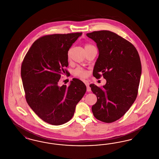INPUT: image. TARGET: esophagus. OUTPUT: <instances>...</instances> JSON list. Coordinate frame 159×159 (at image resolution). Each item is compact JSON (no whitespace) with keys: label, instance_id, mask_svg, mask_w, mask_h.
Instances as JSON below:
<instances>
[{"label":"esophagus","instance_id":"1","mask_svg":"<svg viewBox=\"0 0 159 159\" xmlns=\"http://www.w3.org/2000/svg\"><path fill=\"white\" fill-rule=\"evenodd\" d=\"M84 83H85V84H86V88H87V91L88 92H91V88H90V86H89V83L88 82H87V81H84Z\"/></svg>","mask_w":159,"mask_h":159}]
</instances>
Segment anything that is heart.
Returning a JSON list of instances; mask_svg holds the SVG:
<instances>
[{
  "label": "heart",
  "instance_id": "b5f03b06",
  "mask_svg": "<svg viewBox=\"0 0 159 159\" xmlns=\"http://www.w3.org/2000/svg\"><path fill=\"white\" fill-rule=\"evenodd\" d=\"M92 46H93L91 44H89V43H86L84 45V48L87 49V48H91ZM67 57H68V58H69V57H70L69 52H68V54H67ZM73 75L75 76H76V77H79L80 78L83 79V78L87 77V76H88V72L85 70L83 69V68L79 67V68H77L74 70Z\"/></svg>",
  "mask_w": 159,
  "mask_h": 159
}]
</instances>
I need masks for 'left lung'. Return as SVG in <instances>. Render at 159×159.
I'll list each match as a JSON object with an SVG mask.
<instances>
[{
    "label": "left lung",
    "mask_w": 159,
    "mask_h": 159,
    "mask_svg": "<svg viewBox=\"0 0 159 159\" xmlns=\"http://www.w3.org/2000/svg\"><path fill=\"white\" fill-rule=\"evenodd\" d=\"M86 35L99 50L93 76L99 79L102 73L107 81L102 88L89 85L97 97L92 111L97 119L112 123L121 118L136 99L142 71L139 55L130 42L110 31Z\"/></svg>",
    "instance_id": "obj_1"
}]
</instances>
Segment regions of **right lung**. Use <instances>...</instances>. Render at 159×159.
<instances>
[{
	"label": "right lung",
	"instance_id": "right-lung-1",
	"mask_svg": "<svg viewBox=\"0 0 159 159\" xmlns=\"http://www.w3.org/2000/svg\"><path fill=\"white\" fill-rule=\"evenodd\" d=\"M82 33L54 34L36 40L26 53L21 69L25 97L29 106L43 121L60 125L73 116L86 87L73 79L68 87L58 83L67 73L68 51Z\"/></svg>",
	"mask_w": 159,
	"mask_h": 159
}]
</instances>
